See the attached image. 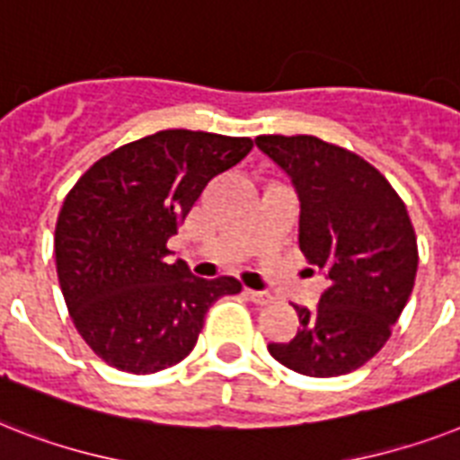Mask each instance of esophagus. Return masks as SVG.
<instances>
[{
  "instance_id": "esophagus-1",
  "label": "esophagus",
  "mask_w": 460,
  "mask_h": 460,
  "mask_svg": "<svg viewBox=\"0 0 460 460\" xmlns=\"http://www.w3.org/2000/svg\"><path fill=\"white\" fill-rule=\"evenodd\" d=\"M245 295H248L250 300L255 302V305H269V302L274 300L269 293H262V290H252V288H245Z\"/></svg>"
}]
</instances>
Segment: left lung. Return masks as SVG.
<instances>
[{
    "instance_id": "obj_1",
    "label": "left lung",
    "mask_w": 460,
    "mask_h": 460,
    "mask_svg": "<svg viewBox=\"0 0 460 460\" xmlns=\"http://www.w3.org/2000/svg\"><path fill=\"white\" fill-rule=\"evenodd\" d=\"M255 141L293 179L302 255L328 279L314 309L295 305V338L269 342V354L312 378L357 371L383 349L416 281V231L404 200L371 163L342 146L309 134Z\"/></svg>"
}]
</instances>
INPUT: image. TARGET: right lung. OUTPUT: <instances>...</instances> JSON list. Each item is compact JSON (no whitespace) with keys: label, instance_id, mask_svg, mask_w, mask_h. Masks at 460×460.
Here are the masks:
<instances>
[{"label":"right lung","instance_id":"right-lung-1","mask_svg":"<svg viewBox=\"0 0 460 460\" xmlns=\"http://www.w3.org/2000/svg\"><path fill=\"white\" fill-rule=\"evenodd\" d=\"M248 137L163 129L89 167L56 219V271L77 333L118 371H165L196 347L205 312L241 281L198 279L167 248L210 179Z\"/></svg>","mask_w":460,"mask_h":460}]
</instances>
